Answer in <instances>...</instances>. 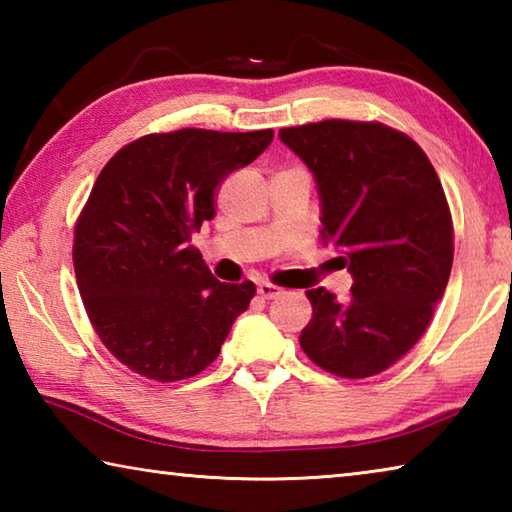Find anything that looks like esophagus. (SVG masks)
<instances>
[{
	"label": "esophagus",
	"instance_id": "34e87169",
	"mask_svg": "<svg viewBox=\"0 0 512 512\" xmlns=\"http://www.w3.org/2000/svg\"><path fill=\"white\" fill-rule=\"evenodd\" d=\"M280 293H282L280 287H275V284H268V282H262L257 287V296L264 298V300H273V298L280 296Z\"/></svg>",
	"mask_w": 512,
	"mask_h": 512
}]
</instances>
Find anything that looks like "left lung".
I'll list each match as a JSON object with an SVG mask.
<instances>
[{"instance_id": "left-lung-1", "label": "left lung", "mask_w": 512, "mask_h": 512, "mask_svg": "<svg viewBox=\"0 0 512 512\" xmlns=\"http://www.w3.org/2000/svg\"><path fill=\"white\" fill-rule=\"evenodd\" d=\"M314 171L323 244L352 273L350 296L309 289L300 348L345 379L379 375L409 352L447 289L454 223L440 178L409 135L381 121L325 119L282 128Z\"/></svg>"}]
</instances>
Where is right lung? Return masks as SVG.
<instances>
[{"label": "right lung", "mask_w": 512, "mask_h": 512, "mask_svg": "<svg viewBox=\"0 0 512 512\" xmlns=\"http://www.w3.org/2000/svg\"><path fill=\"white\" fill-rule=\"evenodd\" d=\"M271 142V128H180L121 146L101 169L74 225V273L94 332L128 370L167 384L219 357L255 284L219 282L189 241L214 219L223 180Z\"/></svg>", "instance_id": "right-lung-1"}]
</instances>
